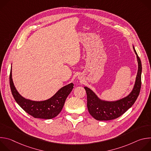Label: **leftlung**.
<instances>
[{
  "instance_id": "left-lung-1",
  "label": "left lung",
  "mask_w": 151,
  "mask_h": 151,
  "mask_svg": "<svg viewBox=\"0 0 151 151\" xmlns=\"http://www.w3.org/2000/svg\"><path fill=\"white\" fill-rule=\"evenodd\" d=\"M133 50L138 62V70L135 83L132 92L127 96L113 101L101 100L89 88H84L87 95V107L90 114L98 121H109L116 119L124 114L133 105L137 99L141 88L142 63L134 47Z\"/></svg>"
}]
</instances>
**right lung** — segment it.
<instances>
[{"label":"right lung","instance_id":"add662e5","mask_svg":"<svg viewBox=\"0 0 151 151\" xmlns=\"http://www.w3.org/2000/svg\"><path fill=\"white\" fill-rule=\"evenodd\" d=\"M11 70L9 76L11 90L16 102L25 112L35 118L46 119H52L60 114L66 98L73 88V83L64 86L48 100L39 101H33L24 98L17 91L12 81Z\"/></svg>","mask_w":151,"mask_h":151}]
</instances>
